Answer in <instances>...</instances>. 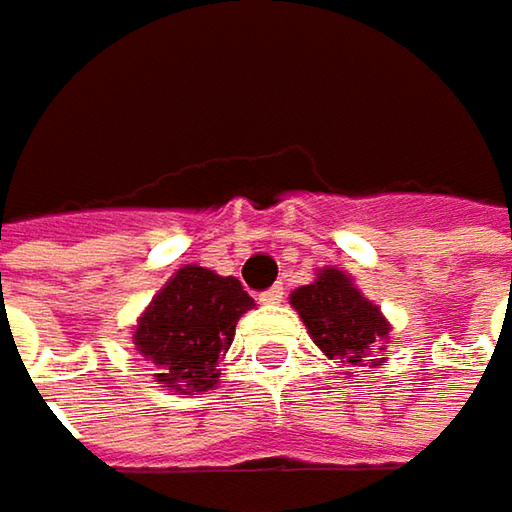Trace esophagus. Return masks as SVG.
Wrapping results in <instances>:
<instances>
[{"mask_svg": "<svg viewBox=\"0 0 512 512\" xmlns=\"http://www.w3.org/2000/svg\"><path fill=\"white\" fill-rule=\"evenodd\" d=\"M257 300H260V303H280V300H283V286H272V289H266V292H260V295H257Z\"/></svg>", "mask_w": 512, "mask_h": 512, "instance_id": "1", "label": "esophagus"}]
</instances>
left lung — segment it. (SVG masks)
Instances as JSON below:
<instances>
[{"instance_id": "1", "label": "left lung", "mask_w": 512, "mask_h": 512, "mask_svg": "<svg viewBox=\"0 0 512 512\" xmlns=\"http://www.w3.org/2000/svg\"><path fill=\"white\" fill-rule=\"evenodd\" d=\"M292 306L315 344L329 358L349 367H367V358L375 355L378 341H384L389 332L378 306L369 303L338 269H323L315 283L295 289Z\"/></svg>"}]
</instances>
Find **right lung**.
Returning <instances> with one entry per match:
<instances>
[{
    "label": "right lung",
    "mask_w": 512,
    "mask_h": 512,
    "mask_svg": "<svg viewBox=\"0 0 512 512\" xmlns=\"http://www.w3.org/2000/svg\"><path fill=\"white\" fill-rule=\"evenodd\" d=\"M252 306L237 278L183 266L145 309L134 344L168 389L206 392L217 384V361L232 346L234 326Z\"/></svg>",
    "instance_id": "right-lung-1"
}]
</instances>
